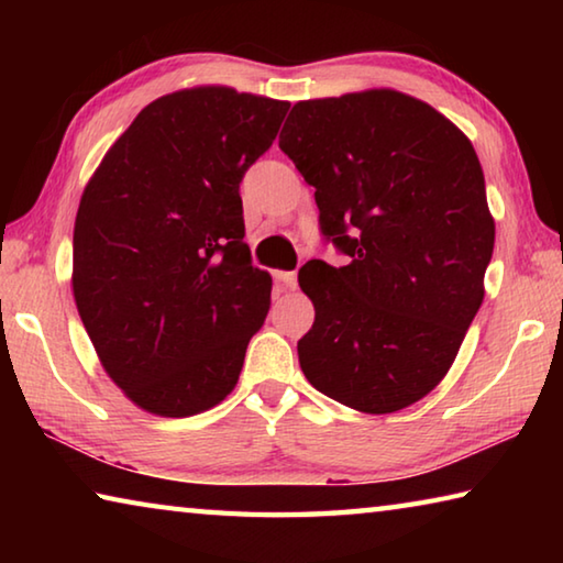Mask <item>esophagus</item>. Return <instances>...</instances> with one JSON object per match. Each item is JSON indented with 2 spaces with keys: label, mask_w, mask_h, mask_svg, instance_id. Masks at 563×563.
<instances>
[{
  "label": "esophagus",
  "mask_w": 563,
  "mask_h": 563,
  "mask_svg": "<svg viewBox=\"0 0 563 563\" xmlns=\"http://www.w3.org/2000/svg\"><path fill=\"white\" fill-rule=\"evenodd\" d=\"M275 280H278L283 288H295V285H298V275H295L292 271H278L275 273Z\"/></svg>",
  "instance_id": "esophagus-1"
}]
</instances>
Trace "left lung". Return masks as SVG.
<instances>
[{"mask_svg":"<svg viewBox=\"0 0 563 563\" xmlns=\"http://www.w3.org/2000/svg\"><path fill=\"white\" fill-rule=\"evenodd\" d=\"M283 154L316 188L320 231L347 265L298 273L316 322L298 340L318 393L367 415L442 383L484 300L494 218L472 141L393 89L298 101Z\"/></svg>","mask_w":563,"mask_h":563,"instance_id":"1","label":"left lung"}]
</instances>
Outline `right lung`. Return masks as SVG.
<instances>
[{
    "mask_svg": "<svg viewBox=\"0 0 563 563\" xmlns=\"http://www.w3.org/2000/svg\"><path fill=\"white\" fill-rule=\"evenodd\" d=\"M288 109L228 87L166 93L84 188L76 310L107 375L151 415L190 417L223 402L268 316L273 280L243 241L238 188Z\"/></svg>",
    "mask_w": 563,
    "mask_h": 563,
    "instance_id": "1",
    "label": "right lung"
}]
</instances>
